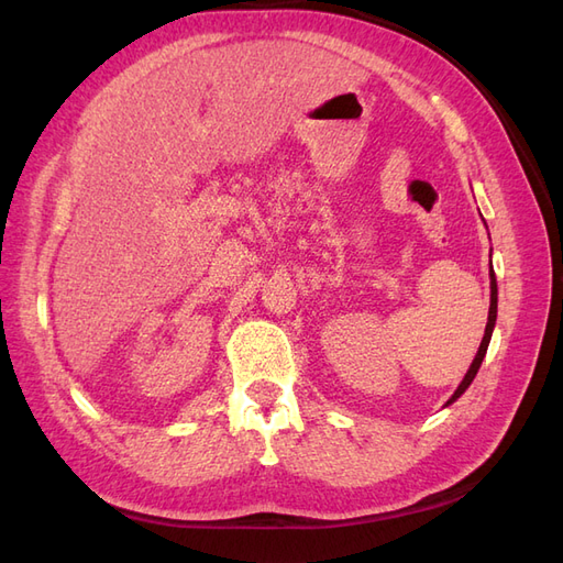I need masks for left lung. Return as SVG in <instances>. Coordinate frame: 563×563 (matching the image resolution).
Wrapping results in <instances>:
<instances>
[{"label": "left lung", "mask_w": 563, "mask_h": 563, "mask_svg": "<svg viewBox=\"0 0 563 563\" xmlns=\"http://www.w3.org/2000/svg\"><path fill=\"white\" fill-rule=\"evenodd\" d=\"M488 277H490V308H488V321H486V331H484V338H482V345L479 350H476V356L472 360V366L467 368L463 383L457 385V389L451 395V399L446 401V406H451L455 399H460L465 395V389L472 385L476 371H479L484 356H486V350H488V343H490V335H493V329H496V319H498V282H496V272H493V265H488Z\"/></svg>", "instance_id": "1"}]
</instances>
